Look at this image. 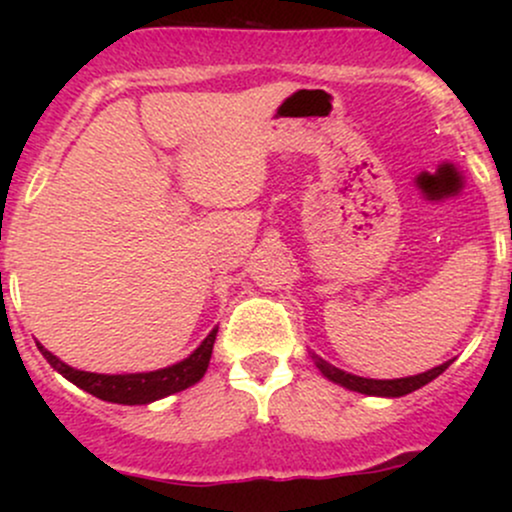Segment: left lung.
Wrapping results in <instances>:
<instances>
[{"label": "left lung", "instance_id": "8db88e82", "mask_svg": "<svg viewBox=\"0 0 512 512\" xmlns=\"http://www.w3.org/2000/svg\"><path fill=\"white\" fill-rule=\"evenodd\" d=\"M315 366L320 368V373L325 375L327 380H332V383L346 387V390H354V392H361V395H375V397H402V395H409V392L419 390V387H424L431 383V380H436L440 373H443L445 368L450 366L452 361H445L443 366H436L431 370H426V373H419V375H409V378H395V380H373V378H361V375H351L346 373V370H339L337 366H332V363H327L325 358L315 356Z\"/></svg>", "mask_w": 512, "mask_h": 512}]
</instances>
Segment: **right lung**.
<instances>
[{
	"label": "right lung",
	"instance_id": "add662e5",
	"mask_svg": "<svg viewBox=\"0 0 512 512\" xmlns=\"http://www.w3.org/2000/svg\"><path fill=\"white\" fill-rule=\"evenodd\" d=\"M216 332H219V327H214V330L207 334V339H204L190 356L182 358L180 363H173V366L161 370H149V373H86V370H76L72 366H67V363L60 361L55 354H50L43 344H38V349L40 354L48 358V363L57 370V373H62L69 383L81 387L88 395L115 404H149L156 402V399L187 390V387H192L204 378V373H207L209 368L211 349H214L216 342Z\"/></svg>",
	"mask_w": 512,
	"mask_h": 512
}]
</instances>
